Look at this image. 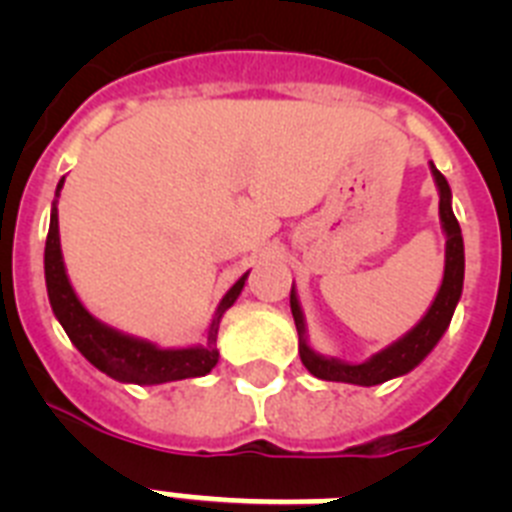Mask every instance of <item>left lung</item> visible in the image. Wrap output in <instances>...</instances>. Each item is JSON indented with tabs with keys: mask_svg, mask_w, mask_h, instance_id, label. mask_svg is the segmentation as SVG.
I'll list each match as a JSON object with an SVG mask.
<instances>
[{
	"mask_svg": "<svg viewBox=\"0 0 512 512\" xmlns=\"http://www.w3.org/2000/svg\"><path fill=\"white\" fill-rule=\"evenodd\" d=\"M433 182L438 189V217H441V230L446 235V259H443V279L433 297L431 307L425 310L423 318L413 328L384 346L382 351L372 354L361 364L354 361H343L336 356H325L310 346L307 338L305 312H302L300 297H297L295 282H292V295H289V307H292V318L297 325V336H300V359L312 377L325 379V382H346L359 384V387H374V384L390 382L395 377H405L431 354L436 343L441 341L443 333L449 330L454 310L461 300V289H464V238L461 228L456 223L454 207H451V187L446 176L431 164Z\"/></svg>",
	"mask_w": 512,
	"mask_h": 512,
	"instance_id": "1",
	"label": "left lung"
}]
</instances>
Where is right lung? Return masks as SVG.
Returning a JSON list of instances; mask_svg holds the SVG:
<instances>
[{"instance_id": "obj_1", "label": "right lung", "mask_w": 512, "mask_h": 512, "mask_svg": "<svg viewBox=\"0 0 512 512\" xmlns=\"http://www.w3.org/2000/svg\"><path fill=\"white\" fill-rule=\"evenodd\" d=\"M63 182H66V176L56 187V200L51 205V228H48V238H45V287H48L53 315L66 330L71 343L79 348V354L89 364L97 366L99 372L125 384H166L187 377H205L207 372H212V366L220 359V351H217L220 320L233 307V302L241 297L248 271L225 292L220 305L215 307L205 341L197 343V346L166 348L148 341V338L122 333V330L94 318L92 312L84 307V302L79 300L76 289L71 287L66 264H63L61 233H58V197H61Z\"/></svg>"}]
</instances>
